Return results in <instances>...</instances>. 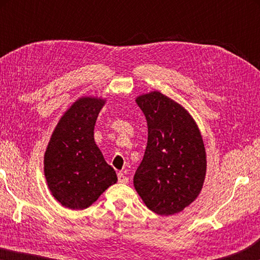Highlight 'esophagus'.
<instances>
[{
	"mask_svg": "<svg viewBox=\"0 0 260 260\" xmlns=\"http://www.w3.org/2000/svg\"><path fill=\"white\" fill-rule=\"evenodd\" d=\"M128 178H127L126 177V175L124 174V173H122V172H119V173H118V181H119L120 183H127V182H128Z\"/></svg>",
	"mask_w": 260,
	"mask_h": 260,
	"instance_id": "esophagus-1",
	"label": "esophagus"
}]
</instances>
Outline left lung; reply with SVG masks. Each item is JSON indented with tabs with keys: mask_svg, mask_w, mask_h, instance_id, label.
Returning <instances> with one entry per match:
<instances>
[{
	"mask_svg": "<svg viewBox=\"0 0 260 260\" xmlns=\"http://www.w3.org/2000/svg\"><path fill=\"white\" fill-rule=\"evenodd\" d=\"M136 103L147 119L148 142L134 187L152 212L178 213L195 201L203 187V140L190 114L159 91L139 96Z\"/></svg>",
	"mask_w": 260,
	"mask_h": 260,
	"instance_id": "1",
	"label": "left lung"
}]
</instances>
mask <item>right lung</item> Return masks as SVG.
Instances as JSON below:
<instances>
[{
    "label": "right lung",
    "mask_w": 260,
    "mask_h": 260,
    "mask_svg": "<svg viewBox=\"0 0 260 260\" xmlns=\"http://www.w3.org/2000/svg\"><path fill=\"white\" fill-rule=\"evenodd\" d=\"M104 100L82 98L57 124L45 153V175L55 199L65 208L90 206L117 174L94 141V127Z\"/></svg>",
    "instance_id": "right-lung-1"
}]
</instances>
